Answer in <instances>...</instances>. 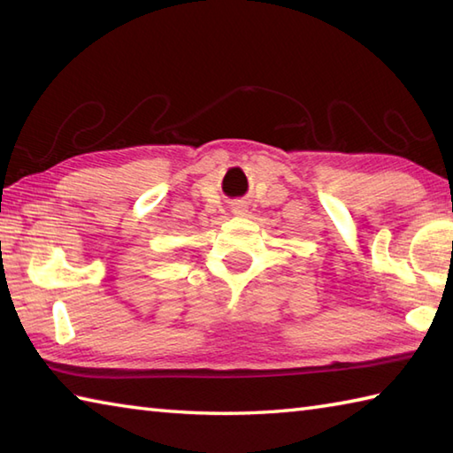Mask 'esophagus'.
Listing matches in <instances>:
<instances>
[{
  "label": "esophagus",
  "instance_id": "1",
  "mask_svg": "<svg viewBox=\"0 0 453 453\" xmlns=\"http://www.w3.org/2000/svg\"><path fill=\"white\" fill-rule=\"evenodd\" d=\"M233 211H234L236 215H242L244 213V205H242V203H236V205L233 207Z\"/></svg>",
  "mask_w": 453,
  "mask_h": 453
}]
</instances>
